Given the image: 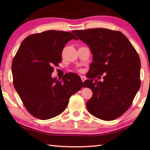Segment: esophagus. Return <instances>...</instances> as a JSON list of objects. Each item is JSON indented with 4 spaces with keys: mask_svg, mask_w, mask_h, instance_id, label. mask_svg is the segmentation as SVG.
<instances>
[{
    "mask_svg": "<svg viewBox=\"0 0 150 150\" xmlns=\"http://www.w3.org/2000/svg\"><path fill=\"white\" fill-rule=\"evenodd\" d=\"M81 80H82L83 82H84V81L86 80V77H85V76H81Z\"/></svg>",
    "mask_w": 150,
    "mask_h": 150,
    "instance_id": "esophagus-1",
    "label": "esophagus"
}]
</instances>
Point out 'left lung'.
I'll return each mask as SVG.
<instances>
[{
  "label": "left lung",
  "instance_id": "left-lung-1",
  "mask_svg": "<svg viewBox=\"0 0 150 150\" xmlns=\"http://www.w3.org/2000/svg\"><path fill=\"white\" fill-rule=\"evenodd\" d=\"M89 47L93 55L88 79L83 87L93 96L86 103L91 115L109 121L120 117L130 108L140 87V59L122 33L106 28L73 30ZM104 75L103 81L95 80Z\"/></svg>",
  "mask_w": 150,
  "mask_h": 150
}]
</instances>
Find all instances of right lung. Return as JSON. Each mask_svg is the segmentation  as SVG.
Here are the masks:
<instances>
[{
    "label": "right lung",
    "mask_w": 150,
    "mask_h": 150,
    "mask_svg": "<svg viewBox=\"0 0 150 150\" xmlns=\"http://www.w3.org/2000/svg\"><path fill=\"white\" fill-rule=\"evenodd\" d=\"M69 32L47 30L26 37L12 63L13 84L27 110L34 117L47 120L62 113L71 96L82 87L79 76L71 73L62 80L53 78V66L62 62Z\"/></svg>",
    "instance_id": "obj_1"
}]
</instances>
